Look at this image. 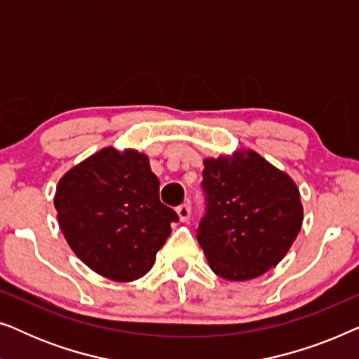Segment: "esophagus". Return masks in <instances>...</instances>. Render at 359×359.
Masks as SVG:
<instances>
[{
	"label": "esophagus",
	"mask_w": 359,
	"mask_h": 359,
	"mask_svg": "<svg viewBox=\"0 0 359 359\" xmlns=\"http://www.w3.org/2000/svg\"><path fill=\"white\" fill-rule=\"evenodd\" d=\"M176 212L180 215L181 222H186L191 217V205L189 204H181L176 208Z\"/></svg>",
	"instance_id": "obj_1"
}]
</instances>
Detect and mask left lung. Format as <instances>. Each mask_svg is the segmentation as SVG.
<instances>
[{
	"mask_svg": "<svg viewBox=\"0 0 359 359\" xmlns=\"http://www.w3.org/2000/svg\"><path fill=\"white\" fill-rule=\"evenodd\" d=\"M204 214L196 238L209 266L229 281L262 276L284 258L302 225L297 186L257 151L208 158Z\"/></svg>",
	"mask_w": 359,
	"mask_h": 359,
	"instance_id": "8db88e82",
	"label": "left lung"
}]
</instances>
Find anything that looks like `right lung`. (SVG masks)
<instances>
[{
	"instance_id": "1",
	"label": "right lung",
	"mask_w": 359,
	"mask_h": 359,
	"mask_svg": "<svg viewBox=\"0 0 359 359\" xmlns=\"http://www.w3.org/2000/svg\"><path fill=\"white\" fill-rule=\"evenodd\" d=\"M149 158L102 149L58 181L55 209L68 245L83 263L114 281L150 271L180 217L158 196Z\"/></svg>"
}]
</instances>
